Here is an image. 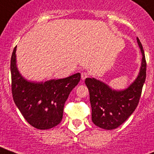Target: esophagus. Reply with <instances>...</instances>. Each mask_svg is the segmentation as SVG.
I'll use <instances>...</instances> for the list:
<instances>
[{"instance_id":"obj_1","label":"esophagus","mask_w":154,"mask_h":154,"mask_svg":"<svg viewBox=\"0 0 154 154\" xmlns=\"http://www.w3.org/2000/svg\"><path fill=\"white\" fill-rule=\"evenodd\" d=\"M88 77H89V74H87V73H86V72L81 73V79H82V80H85V79L87 78Z\"/></svg>"}]
</instances>
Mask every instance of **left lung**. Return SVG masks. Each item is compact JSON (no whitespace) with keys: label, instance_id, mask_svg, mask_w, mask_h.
I'll list each match as a JSON object with an SVG mask.
<instances>
[{"label":"left lung","instance_id":"left-lung-1","mask_svg":"<svg viewBox=\"0 0 154 154\" xmlns=\"http://www.w3.org/2000/svg\"><path fill=\"white\" fill-rule=\"evenodd\" d=\"M137 40L143 56L140 70L137 77L127 89L115 91L95 78L85 80L90 93L92 121L102 129L113 130L118 127L132 114L139 103L146 80V62L142 44L138 37Z\"/></svg>","mask_w":154,"mask_h":154}]
</instances>
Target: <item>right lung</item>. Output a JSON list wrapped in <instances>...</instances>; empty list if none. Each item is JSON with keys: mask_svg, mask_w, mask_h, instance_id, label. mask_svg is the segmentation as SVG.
<instances>
[{"mask_svg": "<svg viewBox=\"0 0 154 154\" xmlns=\"http://www.w3.org/2000/svg\"><path fill=\"white\" fill-rule=\"evenodd\" d=\"M16 48L11 59L13 99L23 117L32 127L51 129L60 124L69 94L78 84L80 74L46 82H33L23 78L16 65Z\"/></svg>", "mask_w": 154, "mask_h": 154, "instance_id": "right-lung-1", "label": "right lung"}]
</instances>
